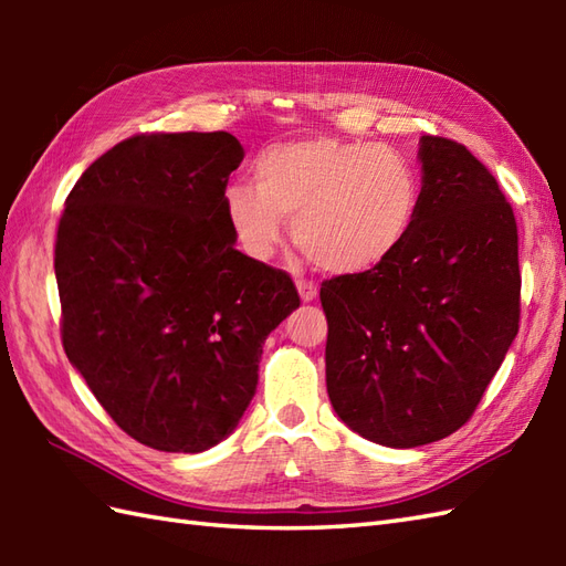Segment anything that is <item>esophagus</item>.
Masks as SVG:
<instances>
[{
  "mask_svg": "<svg viewBox=\"0 0 566 566\" xmlns=\"http://www.w3.org/2000/svg\"><path fill=\"white\" fill-rule=\"evenodd\" d=\"M296 290L298 294H302V302H314V298L318 296V286L311 282V280H304V276H298L296 280Z\"/></svg>",
  "mask_w": 566,
  "mask_h": 566,
  "instance_id": "esophagus-1",
  "label": "esophagus"
}]
</instances>
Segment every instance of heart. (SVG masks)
Masks as SVG:
<instances>
[{
	"mask_svg": "<svg viewBox=\"0 0 566 566\" xmlns=\"http://www.w3.org/2000/svg\"><path fill=\"white\" fill-rule=\"evenodd\" d=\"M252 182L223 195L226 221L248 255L274 258L292 219L294 243L333 274H359L391 258L420 207V179L403 153L333 136L260 153Z\"/></svg>",
	"mask_w": 566,
	"mask_h": 566,
	"instance_id": "1",
	"label": "heart"
}]
</instances>
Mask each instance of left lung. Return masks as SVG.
I'll list each match as a JSON object with an SVG mask.
<instances>
[{"label": "left lung", "mask_w": 566, "mask_h": 566, "mask_svg": "<svg viewBox=\"0 0 566 566\" xmlns=\"http://www.w3.org/2000/svg\"><path fill=\"white\" fill-rule=\"evenodd\" d=\"M411 233L377 268L321 284L326 384L345 426L387 448L460 430L521 323L518 226L462 143L420 138Z\"/></svg>", "instance_id": "obj_1"}]
</instances>
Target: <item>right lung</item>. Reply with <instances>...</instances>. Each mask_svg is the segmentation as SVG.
Masks as SVG:
<instances>
[{"mask_svg": "<svg viewBox=\"0 0 566 566\" xmlns=\"http://www.w3.org/2000/svg\"><path fill=\"white\" fill-rule=\"evenodd\" d=\"M238 138L140 134L94 160L55 238L65 355L126 436L203 452L258 387L264 338L302 304L292 276L235 250L223 213Z\"/></svg>", "mask_w": 566, "mask_h": 566, "instance_id": "add662e5", "label": "right lung"}]
</instances>
